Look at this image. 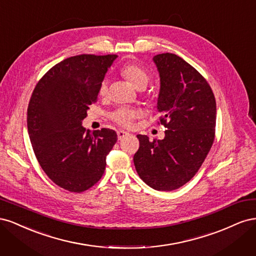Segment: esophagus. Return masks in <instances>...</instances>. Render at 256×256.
Masks as SVG:
<instances>
[{
  "instance_id": "1",
  "label": "esophagus",
  "mask_w": 256,
  "mask_h": 256,
  "mask_svg": "<svg viewBox=\"0 0 256 256\" xmlns=\"http://www.w3.org/2000/svg\"><path fill=\"white\" fill-rule=\"evenodd\" d=\"M129 136V132H127V131H124V130H118V140H122L124 138H126Z\"/></svg>"
}]
</instances>
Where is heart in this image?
<instances>
[{
	"label": "heart",
	"mask_w": 256,
	"mask_h": 256,
	"mask_svg": "<svg viewBox=\"0 0 256 256\" xmlns=\"http://www.w3.org/2000/svg\"><path fill=\"white\" fill-rule=\"evenodd\" d=\"M120 74L138 90L144 88L150 81V74L138 63L125 64L120 68ZM108 92H109V84L106 80H104L99 85V95L106 97L108 96ZM138 116V111L129 109V108H120L110 114L111 120L122 127H129Z\"/></svg>",
	"instance_id": "obj_1"
}]
</instances>
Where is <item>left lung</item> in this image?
Masks as SVG:
<instances>
[{
    "mask_svg": "<svg viewBox=\"0 0 256 256\" xmlns=\"http://www.w3.org/2000/svg\"><path fill=\"white\" fill-rule=\"evenodd\" d=\"M160 74L158 124L164 140L136 136L134 156L141 180L158 191L180 188L194 176L210 150L216 132V98L210 85L194 67L176 54L154 58Z\"/></svg>",
    "mask_w": 256,
    "mask_h": 256,
    "instance_id": "obj_1",
    "label": "left lung"
}]
</instances>
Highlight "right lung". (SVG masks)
Wrapping results in <instances>:
<instances>
[{
    "mask_svg": "<svg viewBox=\"0 0 256 256\" xmlns=\"http://www.w3.org/2000/svg\"><path fill=\"white\" fill-rule=\"evenodd\" d=\"M116 54H81L54 65L38 81L28 106V130L44 172L58 187L80 193L99 182L106 157L118 141L114 130L82 127L88 106Z\"/></svg>",
    "mask_w": 256,
    "mask_h": 256,
    "instance_id": "right-lung-1",
    "label": "right lung"
}]
</instances>
